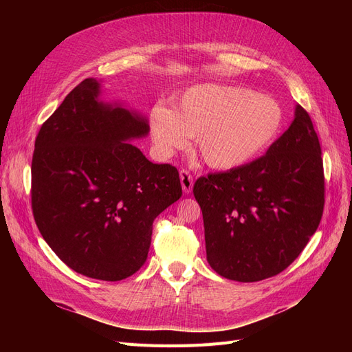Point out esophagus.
Listing matches in <instances>:
<instances>
[{
    "instance_id": "obj_1",
    "label": "esophagus",
    "mask_w": 352,
    "mask_h": 352,
    "mask_svg": "<svg viewBox=\"0 0 352 352\" xmlns=\"http://www.w3.org/2000/svg\"><path fill=\"white\" fill-rule=\"evenodd\" d=\"M179 177H180V185H182L184 192L189 194L190 190H192V186H194L192 176H190V173L188 172V170H180Z\"/></svg>"
}]
</instances>
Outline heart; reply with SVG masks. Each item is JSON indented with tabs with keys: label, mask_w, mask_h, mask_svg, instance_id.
I'll list each match as a JSON object with an SVG mask.
<instances>
[{
	"label": "heart",
	"mask_w": 352,
	"mask_h": 352,
	"mask_svg": "<svg viewBox=\"0 0 352 352\" xmlns=\"http://www.w3.org/2000/svg\"><path fill=\"white\" fill-rule=\"evenodd\" d=\"M282 105L269 95L221 83L186 89L172 110L155 105L150 133L160 157L173 155L195 136V150L210 168L235 170L261 157L278 140Z\"/></svg>",
	"instance_id": "obj_1"
}]
</instances>
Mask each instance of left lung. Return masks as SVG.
<instances>
[{
	"label": "left lung",
	"mask_w": 352,
	"mask_h": 352,
	"mask_svg": "<svg viewBox=\"0 0 352 352\" xmlns=\"http://www.w3.org/2000/svg\"><path fill=\"white\" fill-rule=\"evenodd\" d=\"M194 195L212 270L238 282L283 272L314 235L324 207L322 148L310 116L295 105L291 126L265 155L199 177Z\"/></svg>",
	"instance_id": "1"
}]
</instances>
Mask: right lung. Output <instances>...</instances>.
Wrapping results in <instances>:
<instances>
[{
    "label": "right lung",
    "mask_w": 352,
    "mask_h": 352,
    "mask_svg": "<svg viewBox=\"0 0 352 352\" xmlns=\"http://www.w3.org/2000/svg\"><path fill=\"white\" fill-rule=\"evenodd\" d=\"M102 82L82 80L41 126L32 158V210L42 238L70 269L100 280L140 270L153 221L182 197L177 168L131 144L148 119L102 100Z\"/></svg>",
    "instance_id": "1"
}]
</instances>
